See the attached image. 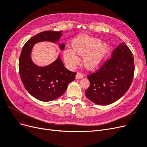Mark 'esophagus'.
Instances as JSON below:
<instances>
[{
  "mask_svg": "<svg viewBox=\"0 0 147 147\" xmlns=\"http://www.w3.org/2000/svg\"><path fill=\"white\" fill-rule=\"evenodd\" d=\"M83 75L82 73L79 72L77 73V75H76V78L77 79H80V78H83Z\"/></svg>",
  "mask_w": 147,
  "mask_h": 147,
  "instance_id": "1",
  "label": "esophagus"
}]
</instances>
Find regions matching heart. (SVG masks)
<instances>
[{"label":"heart","instance_id":"1","mask_svg":"<svg viewBox=\"0 0 147 147\" xmlns=\"http://www.w3.org/2000/svg\"><path fill=\"white\" fill-rule=\"evenodd\" d=\"M73 49L67 48L64 51L66 64L70 67H74L79 63L78 55L84 56V64L86 67L94 69L99 67L105 59L109 51V47L96 38L85 35L78 37L72 43Z\"/></svg>","mask_w":147,"mask_h":147}]
</instances>
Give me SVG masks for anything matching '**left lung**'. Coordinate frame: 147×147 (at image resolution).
Masks as SVG:
<instances>
[{"instance_id": "1", "label": "left lung", "mask_w": 147, "mask_h": 147, "mask_svg": "<svg viewBox=\"0 0 147 147\" xmlns=\"http://www.w3.org/2000/svg\"><path fill=\"white\" fill-rule=\"evenodd\" d=\"M134 69L132 53L123 43L115 49L111 57L99 69L88 75L90 85L85 91L87 98L100 105L113 103L129 88Z\"/></svg>"}]
</instances>
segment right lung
Returning a JSON list of instances; mask_svg holds the SVG:
<instances>
[{
    "mask_svg": "<svg viewBox=\"0 0 147 147\" xmlns=\"http://www.w3.org/2000/svg\"><path fill=\"white\" fill-rule=\"evenodd\" d=\"M61 35L62 31H44L31 37L22 48L19 59L21 81L29 94L40 100L51 101L63 95L77 74L67 69L59 57L43 67L35 65L30 59V52L35 43L42 41L55 42ZM60 47L64 50L65 45L62 44Z\"/></svg>",
    "mask_w": 147,
    "mask_h": 147,
    "instance_id": "right-lung-1",
    "label": "right lung"
}]
</instances>
